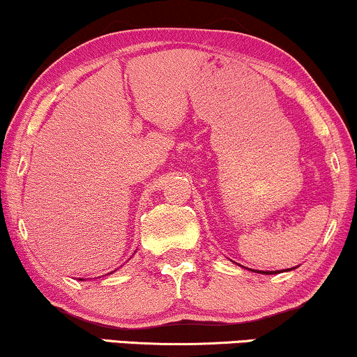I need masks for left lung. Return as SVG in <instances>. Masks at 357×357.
<instances>
[{
  "mask_svg": "<svg viewBox=\"0 0 357 357\" xmlns=\"http://www.w3.org/2000/svg\"><path fill=\"white\" fill-rule=\"evenodd\" d=\"M289 270H296V266L294 268H289ZM287 270V271H289ZM250 271H255V273H261V275H273V273H280V271H257V270H250ZM284 271V270H281V273Z\"/></svg>",
  "mask_w": 357,
  "mask_h": 357,
  "instance_id": "left-lung-1",
  "label": "left lung"
}]
</instances>
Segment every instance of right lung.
I'll return each mask as SVG.
<instances>
[{
	"mask_svg": "<svg viewBox=\"0 0 357 357\" xmlns=\"http://www.w3.org/2000/svg\"><path fill=\"white\" fill-rule=\"evenodd\" d=\"M112 273H114V271H112Z\"/></svg>",
	"mask_w": 357,
	"mask_h": 357,
	"instance_id": "obj_1",
	"label": "right lung"
}]
</instances>
